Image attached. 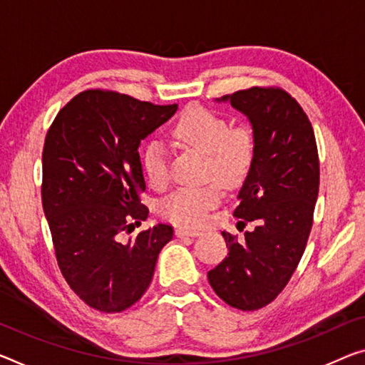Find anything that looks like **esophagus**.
I'll return each mask as SVG.
<instances>
[{"mask_svg": "<svg viewBox=\"0 0 365 365\" xmlns=\"http://www.w3.org/2000/svg\"><path fill=\"white\" fill-rule=\"evenodd\" d=\"M176 237L178 238H184V237H197V235H200V230L197 228H190V227H178L175 230Z\"/></svg>", "mask_w": 365, "mask_h": 365, "instance_id": "34e87169", "label": "esophagus"}]
</instances>
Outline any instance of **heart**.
Instances as JSON below:
<instances>
[{
    "label": "heart",
    "mask_w": 365,
    "mask_h": 365,
    "mask_svg": "<svg viewBox=\"0 0 365 365\" xmlns=\"http://www.w3.org/2000/svg\"><path fill=\"white\" fill-rule=\"evenodd\" d=\"M173 135L184 147L205 155L204 179L233 187L243 181L253 165L256 142L245 127L232 128L227 119L209 109L190 108L179 117ZM143 170L153 187L170 182V150L160 140H151L143 151ZM222 199L216 182L182 186L160 200L158 212L168 222L197 227Z\"/></svg>",
    "instance_id": "heart-1"
}]
</instances>
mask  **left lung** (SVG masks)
I'll list each match as a JSON object with an SVG mask.
<instances>
[{"label": "left lung", "mask_w": 365, "mask_h": 365, "mask_svg": "<svg viewBox=\"0 0 365 365\" xmlns=\"http://www.w3.org/2000/svg\"><path fill=\"white\" fill-rule=\"evenodd\" d=\"M230 101L253 125L256 155L233 215L238 240L222 232L228 256L207 274L230 307L253 312L282 292L304 255L318 197L319 160L313 127L302 106L280 88L241 89Z\"/></svg>", "instance_id": "obj_1"}]
</instances>
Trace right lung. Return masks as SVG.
Returning a JSON list of instances; mask_svg holds the SVG:
<instances>
[{"label": "right lung", "mask_w": 365, "mask_h": 365, "mask_svg": "<svg viewBox=\"0 0 365 365\" xmlns=\"http://www.w3.org/2000/svg\"><path fill=\"white\" fill-rule=\"evenodd\" d=\"M178 104L156 106L108 89L76 94L50 125L42 153V205L58 267L94 310L119 313L142 299L156 259L173 238L147 220L138 147L171 119Z\"/></svg>", "instance_id": "right-lung-1"}]
</instances>
